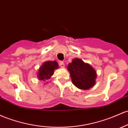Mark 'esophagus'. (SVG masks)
<instances>
[{"label":"esophagus","mask_w":128,"mask_h":128,"mask_svg":"<svg viewBox=\"0 0 128 128\" xmlns=\"http://www.w3.org/2000/svg\"><path fill=\"white\" fill-rule=\"evenodd\" d=\"M60 67H64V66H65V65H64V62H63V61H60Z\"/></svg>","instance_id":"34e87169"}]
</instances>
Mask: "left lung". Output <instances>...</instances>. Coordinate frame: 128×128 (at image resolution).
Masks as SVG:
<instances>
[{
    "mask_svg": "<svg viewBox=\"0 0 128 128\" xmlns=\"http://www.w3.org/2000/svg\"><path fill=\"white\" fill-rule=\"evenodd\" d=\"M73 84L80 89H89L95 84L96 71L89 64L75 58L67 66Z\"/></svg>",
    "mask_w": 128,
    "mask_h": 128,
    "instance_id": "left-lung-1",
    "label": "left lung"
}]
</instances>
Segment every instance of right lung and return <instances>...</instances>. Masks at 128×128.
Masks as SVG:
<instances>
[{"instance_id": "add662e5", "label": "right lung", "mask_w": 128, "mask_h": 128, "mask_svg": "<svg viewBox=\"0 0 128 128\" xmlns=\"http://www.w3.org/2000/svg\"><path fill=\"white\" fill-rule=\"evenodd\" d=\"M58 64L55 61L45 62L39 68L38 78L44 81L48 80L53 75L54 69L58 68Z\"/></svg>"}]
</instances>
